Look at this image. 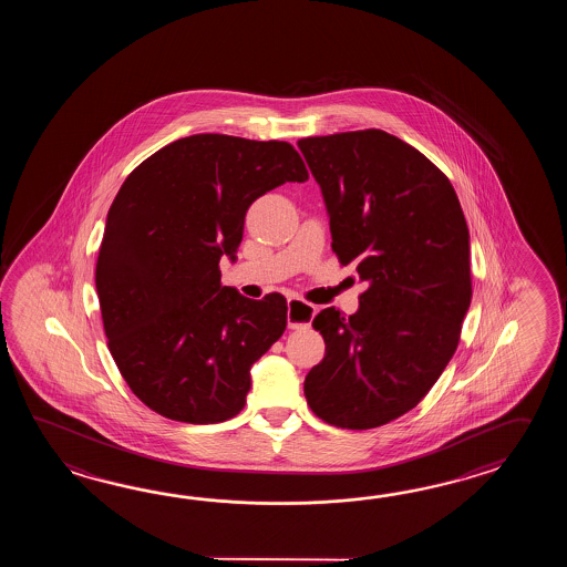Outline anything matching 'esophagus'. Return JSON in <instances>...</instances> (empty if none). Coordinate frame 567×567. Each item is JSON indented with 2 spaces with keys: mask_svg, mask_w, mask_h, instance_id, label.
Listing matches in <instances>:
<instances>
[{
  "mask_svg": "<svg viewBox=\"0 0 567 567\" xmlns=\"http://www.w3.org/2000/svg\"><path fill=\"white\" fill-rule=\"evenodd\" d=\"M316 316V306H310L300 298H289L288 300V326L289 328H306Z\"/></svg>",
  "mask_w": 567,
  "mask_h": 567,
  "instance_id": "esophagus-1",
  "label": "esophagus"
}]
</instances>
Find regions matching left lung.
Masks as SVG:
<instances>
[{"label": "left lung", "mask_w": 567, "mask_h": 567, "mask_svg": "<svg viewBox=\"0 0 567 567\" xmlns=\"http://www.w3.org/2000/svg\"><path fill=\"white\" fill-rule=\"evenodd\" d=\"M320 184L332 251L357 267L359 312L326 308V354L303 381L330 425L371 430L413 410L444 373L471 308V235L446 174L381 130L298 142Z\"/></svg>", "instance_id": "obj_1"}]
</instances>
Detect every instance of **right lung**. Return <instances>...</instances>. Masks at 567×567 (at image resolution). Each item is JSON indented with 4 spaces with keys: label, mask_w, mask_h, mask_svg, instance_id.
Wrapping results in <instances>:
<instances>
[{
    "label": "right lung",
    "mask_w": 567,
    "mask_h": 567,
    "mask_svg": "<svg viewBox=\"0 0 567 567\" xmlns=\"http://www.w3.org/2000/svg\"><path fill=\"white\" fill-rule=\"evenodd\" d=\"M308 181L288 142L198 133L133 169L109 208L95 284L111 357L135 398L184 423L235 417L251 367L288 324L281 293L249 300L220 284L247 208Z\"/></svg>",
    "instance_id": "1"
}]
</instances>
